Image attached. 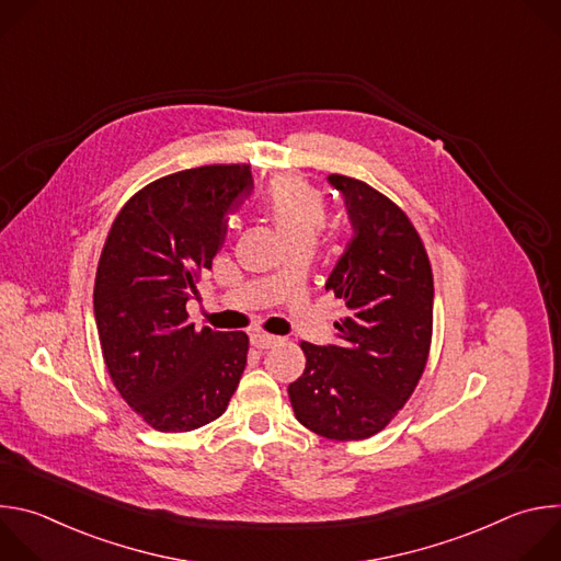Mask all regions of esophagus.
I'll list each match as a JSON object with an SVG mask.
<instances>
[{
    "instance_id": "obj_1",
    "label": "esophagus",
    "mask_w": 561,
    "mask_h": 561,
    "mask_svg": "<svg viewBox=\"0 0 561 561\" xmlns=\"http://www.w3.org/2000/svg\"><path fill=\"white\" fill-rule=\"evenodd\" d=\"M251 344H253L257 351H266V348L277 346V344H279V337L268 335V333H253V335H251Z\"/></svg>"
}]
</instances>
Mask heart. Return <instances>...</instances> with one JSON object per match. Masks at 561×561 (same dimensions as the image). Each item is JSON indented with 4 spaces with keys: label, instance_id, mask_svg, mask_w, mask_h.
I'll use <instances>...</instances> for the list:
<instances>
[{
    "label": "heart",
    "instance_id": "1",
    "mask_svg": "<svg viewBox=\"0 0 561 561\" xmlns=\"http://www.w3.org/2000/svg\"><path fill=\"white\" fill-rule=\"evenodd\" d=\"M262 206L293 244H310L327 221V195L299 175H277L262 195Z\"/></svg>",
    "mask_w": 561,
    "mask_h": 561
}]
</instances>
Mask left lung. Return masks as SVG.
Masks as SVG:
<instances>
[{"label":"left lung","mask_w":561,"mask_h":561,"mask_svg":"<svg viewBox=\"0 0 561 561\" xmlns=\"http://www.w3.org/2000/svg\"><path fill=\"white\" fill-rule=\"evenodd\" d=\"M355 237L327 290L346 304L337 346L301 342L306 368L288 386L295 417L335 442L383 431L415 392L433 340V271L409 215L370 184L329 175Z\"/></svg>","instance_id":"1"}]
</instances>
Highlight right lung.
<instances>
[{"instance_id":"obj_1","label":"right lung","mask_w":561,"mask_h":561,"mask_svg":"<svg viewBox=\"0 0 561 561\" xmlns=\"http://www.w3.org/2000/svg\"><path fill=\"white\" fill-rule=\"evenodd\" d=\"M251 188V164L180 171L137 191L108 230L93 293L102 355L154 431L215 422L247 368L249 335L197 331L186 301L224 242L226 213Z\"/></svg>"}]
</instances>
